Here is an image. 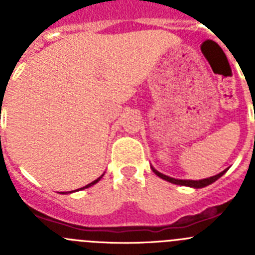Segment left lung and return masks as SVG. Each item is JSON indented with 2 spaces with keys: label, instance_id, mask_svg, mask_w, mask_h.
I'll use <instances>...</instances> for the list:
<instances>
[{
  "label": "left lung",
  "instance_id": "left-lung-1",
  "mask_svg": "<svg viewBox=\"0 0 255 255\" xmlns=\"http://www.w3.org/2000/svg\"><path fill=\"white\" fill-rule=\"evenodd\" d=\"M153 172L157 175L158 177H161V179L166 180V181L168 182H172V184H176V185H182V186H190V188H195V189H199V188H204V186L209 185V184H212V182H215L216 180L220 179L222 175H224L225 172H226L227 170H224L222 172L217 173L216 176H212V177H208V179H203V180H180V179H173V177H170V176H166V175H163V173H161L159 171H157L155 168H153Z\"/></svg>",
  "mask_w": 255,
  "mask_h": 255
}]
</instances>
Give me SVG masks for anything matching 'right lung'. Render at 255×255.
<instances>
[{"mask_svg": "<svg viewBox=\"0 0 255 255\" xmlns=\"http://www.w3.org/2000/svg\"><path fill=\"white\" fill-rule=\"evenodd\" d=\"M102 176H103V175H102ZM102 176H100L97 180H94V181H92L91 184H88V185H85V186H83V188H80V190H83V189H87V188H89V186H92V185H94V184H97V182H98L101 179H102ZM78 190H79V189H78ZM70 193H71V191H70Z\"/></svg>", "mask_w": 255, "mask_h": 255, "instance_id": "1", "label": "right lung"}]
</instances>
